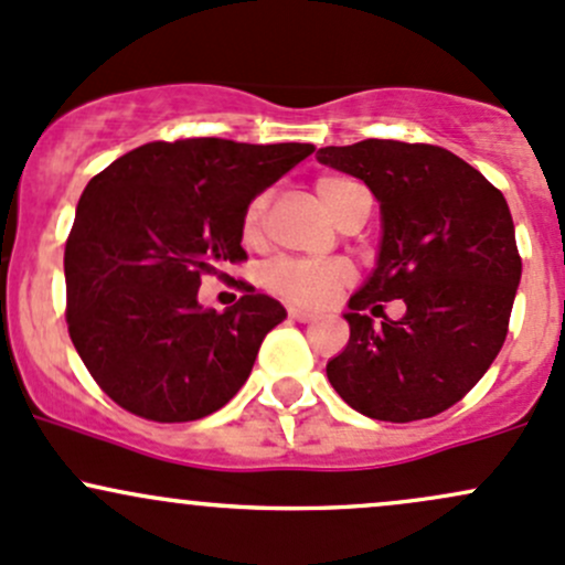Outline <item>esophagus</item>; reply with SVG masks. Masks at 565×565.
I'll return each instance as SVG.
<instances>
[{"mask_svg":"<svg viewBox=\"0 0 565 565\" xmlns=\"http://www.w3.org/2000/svg\"><path fill=\"white\" fill-rule=\"evenodd\" d=\"M287 313H289V319H295V322H308V319L313 317L311 311H306V308H300V306H289Z\"/></svg>","mask_w":565,"mask_h":565,"instance_id":"34e87169","label":"esophagus"}]
</instances>
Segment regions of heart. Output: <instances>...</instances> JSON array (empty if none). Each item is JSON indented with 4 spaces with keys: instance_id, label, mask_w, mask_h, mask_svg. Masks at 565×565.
<instances>
[{
    "instance_id": "1",
    "label": "heart",
    "mask_w": 565,
    "mask_h": 565,
    "mask_svg": "<svg viewBox=\"0 0 565 565\" xmlns=\"http://www.w3.org/2000/svg\"><path fill=\"white\" fill-rule=\"evenodd\" d=\"M362 189L358 181L347 175H324L317 181V194L322 200V205L332 213V218L341 213L343 203L349 200V194H354ZM265 213V200L257 198L248 205L246 218H243V235L252 241L259 233V222H263ZM267 287L273 289L281 298L300 302V306H322L330 300V295L338 287L352 281V267L347 263H306V259H278L270 265L265 276Z\"/></svg>"
}]
</instances>
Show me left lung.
<instances>
[{
	"mask_svg": "<svg viewBox=\"0 0 565 565\" xmlns=\"http://www.w3.org/2000/svg\"><path fill=\"white\" fill-rule=\"evenodd\" d=\"M317 159L360 178L382 211L376 265L349 298V343L328 362L332 390L371 419L414 423L455 406L501 352L522 263L503 194L452 151L362 140ZM403 299L373 329L365 307Z\"/></svg>",
	"mask_w": 565,
	"mask_h": 565,
	"instance_id": "left-lung-1",
	"label": "left lung"
}]
</instances>
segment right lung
I'll return each mask as SVG.
<instances>
[{"label":"right lung","instance_id":"obj_1","mask_svg":"<svg viewBox=\"0 0 565 565\" xmlns=\"http://www.w3.org/2000/svg\"><path fill=\"white\" fill-rule=\"evenodd\" d=\"M313 151L311 142H146L88 181L64 248L67 324L118 406L192 423L246 384L287 308L248 287L216 313L200 306V278L246 259L252 200Z\"/></svg>","mask_w":565,"mask_h":565}]
</instances>
